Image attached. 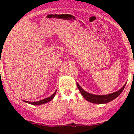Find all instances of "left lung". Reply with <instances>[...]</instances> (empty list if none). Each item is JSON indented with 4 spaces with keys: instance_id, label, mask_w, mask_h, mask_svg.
I'll use <instances>...</instances> for the list:
<instances>
[{
    "instance_id": "1",
    "label": "left lung",
    "mask_w": 134,
    "mask_h": 134,
    "mask_svg": "<svg viewBox=\"0 0 134 134\" xmlns=\"http://www.w3.org/2000/svg\"><path fill=\"white\" fill-rule=\"evenodd\" d=\"M126 83L124 84L120 90L117 91L115 92V93L108 94L106 95H96V94H92L87 93L83 89L79 86V84L77 82V86L79 89L80 93L82 95V96L86 99L87 101H90L91 103H93L96 104H104L110 102V101H113L115 98H117L120 94L121 93V92L124 90V87H125Z\"/></svg>"
}]
</instances>
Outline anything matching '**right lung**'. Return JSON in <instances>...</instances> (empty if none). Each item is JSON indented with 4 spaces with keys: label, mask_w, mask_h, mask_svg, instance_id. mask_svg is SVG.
I'll return each instance as SVG.
<instances>
[{
    "label": "right lung",
    "mask_w": 134,
    "mask_h": 134,
    "mask_svg": "<svg viewBox=\"0 0 134 134\" xmlns=\"http://www.w3.org/2000/svg\"><path fill=\"white\" fill-rule=\"evenodd\" d=\"M56 92H57V91H55V93H53L52 96H50V97H48V98H45V99H42V100H40V101H34V102H31V101H24V100H23V101H24V102L27 103H29V104H33V105H40V104H44V103H48V102H49V101H52V99H53V98L55 97V94H56Z\"/></svg>",
    "instance_id": "right-lung-1"
}]
</instances>
